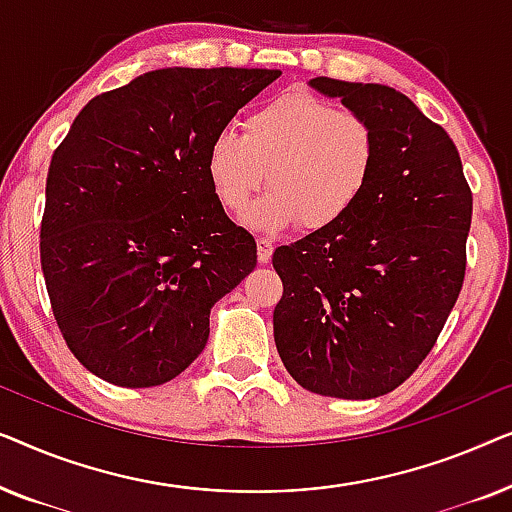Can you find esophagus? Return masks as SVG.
Returning a JSON list of instances; mask_svg holds the SVG:
<instances>
[{"label":"esophagus","mask_w":512,"mask_h":512,"mask_svg":"<svg viewBox=\"0 0 512 512\" xmlns=\"http://www.w3.org/2000/svg\"><path fill=\"white\" fill-rule=\"evenodd\" d=\"M256 249H258V263H261V265L270 263V258H272V242L265 240V237H258Z\"/></svg>","instance_id":"obj_1"}]
</instances>
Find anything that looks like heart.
Returning a JSON list of instances; mask_svg holds the SVG:
<instances>
[{
	"label": "heart",
	"instance_id": "1",
	"mask_svg": "<svg viewBox=\"0 0 512 512\" xmlns=\"http://www.w3.org/2000/svg\"><path fill=\"white\" fill-rule=\"evenodd\" d=\"M377 163V132L359 111L338 109L289 90L244 118L242 137L221 132L207 146L205 167L216 200L242 212L258 233H282L305 221L321 230L340 223L366 193Z\"/></svg>",
	"mask_w": 512,
	"mask_h": 512
}]
</instances>
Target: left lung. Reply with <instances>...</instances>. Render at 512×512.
I'll return each instance as SVG.
<instances>
[{"instance_id":"8db88e82","label":"left lung","mask_w":512,"mask_h":512,"mask_svg":"<svg viewBox=\"0 0 512 512\" xmlns=\"http://www.w3.org/2000/svg\"><path fill=\"white\" fill-rule=\"evenodd\" d=\"M377 132V163L352 212L272 256L284 296L275 345L300 387L366 401L394 391L436 345L466 272L473 195L450 135L380 83L317 76Z\"/></svg>"}]
</instances>
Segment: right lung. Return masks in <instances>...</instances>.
<instances>
[{"mask_svg":"<svg viewBox=\"0 0 512 512\" xmlns=\"http://www.w3.org/2000/svg\"><path fill=\"white\" fill-rule=\"evenodd\" d=\"M279 69L165 67L90 100L53 153L41 270L55 321L90 373L158 387L191 366L209 312L256 268L223 212L207 146Z\"/></svg>","mask_w":512,"mask_h":512,"instance_id":"obj_1","label":"right lung"}]
</instances>
